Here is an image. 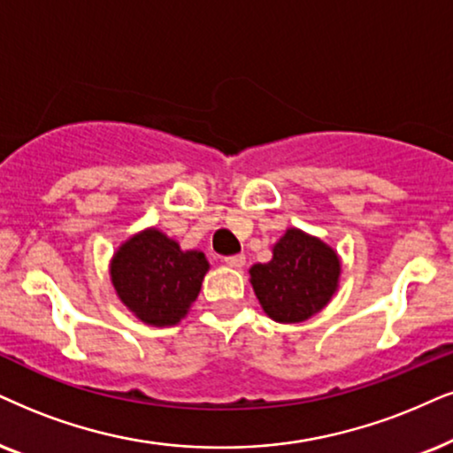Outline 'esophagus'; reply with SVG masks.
<instances>
[{"instance_id": "esophagus-1", "label": "esophagus", "mask_w": 453, "mask_h": 453, "mask_svg": "<svg viewBox=\"0 0 453 453\" xmlns=\"http://www.w3.org/2000/svg\"><path fill=\"white\" fill-rule=\"evenodd\" d=\"M223 261H226V265L240 269V267H244L246 257L244 255H230V257H226V259H223Z\"/></svg>"}]
</instances>
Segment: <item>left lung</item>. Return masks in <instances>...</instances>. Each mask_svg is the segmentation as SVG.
<instances>
[{"instance_id":"8db88e82","label":"left lung","mask_w":453,"mask_h":453,"mask_svg":"<svg viewBox=\"0 0 453 453\" xmlns=\"http://www.w3.org/2000/svg\"><path fill=\"white\" fill-rule=\"evenodd\" d=\"M341 261L322 240L288 230L273 246V259L250 267V284L263 311L280 324L318 313L339 286Z\"/></svg>"}]
</instances>
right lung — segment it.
I'll list each match as a JSON object with an SVG mask.
<instances>
[{"instance_id":"add662e5","label":"right lung","mask_w":453,"mask_h":453,"mask_svg":"<svg viewBox=\"0 0 453 453\" xmlns=\"http://www.w3.org/2000/svg\"><path fill=\"white\" fill-rule=\"evenodd\" d=\"M209 263L198 250H181L158 230L127 240L114 255L111 278L121 301L142 322L173 326L196 301Z\"/></svg>"}]
</instances>
